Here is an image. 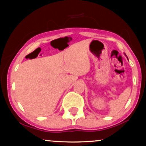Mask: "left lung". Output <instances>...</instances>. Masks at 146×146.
<instances>
[{"mask_svg":"<svg viewBox=\"0 0 146 146\" xmlns=\"http://www.w3.org/2000/svg\"><path fill=\"white\" fill-rule=\"evenodd\" d=\"M125 56H126V55H125Z\"/></svg>","mask_w":146,"mask_h":146,"instance_id":"8db88e82","label":"left lung"}]
</instances>
